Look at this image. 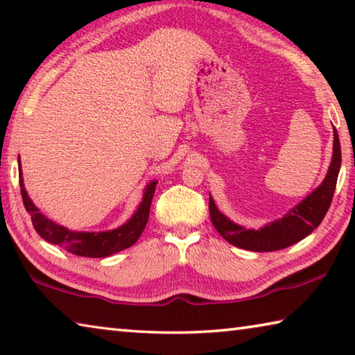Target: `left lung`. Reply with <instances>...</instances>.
Returning <instances> with one entry per match:
<instances>
[{"mask_svg": "<svg viewBox=\"0 0 355 355\" xmlns=\"http://www.w3.org/2000/svg\"><path fill=\"white\" fill-rule=\"evenodd\" d=\"M341 166V147L338 133L334 128V155L324 182L310 196L290 209L282 219L264 225L260 230H248L222 214L209 196V218L219 235L236 248L254 252H272L285 249L309 236L321 224L332 203Z\"/></svg>", "mask_w": 355, "mask_h": 355, "instance_id": "left-lung-1", "label": "left lung"}]
</instances>
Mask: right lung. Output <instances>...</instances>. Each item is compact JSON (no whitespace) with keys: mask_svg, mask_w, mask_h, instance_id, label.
Masks as SVG:
<instances>
[{"mask_svg":"<svg viewBox=\"0 0 355 355\" xmlns=\"http://www.w3.org/2000/svg\"><path fill=\"white\" fill-rule=\"evenodd\" d=\"M19 177H20V191L21 199L25 203L26 211L31 214L33 225L35 232L45 239V241L56 244L59 248H64L67 252L73 255L80 257H91V258H105L117 252L131 248L139 236L142 235L144 228L147 225L148 216H150V205H152V199L155 194V188L158 182L153 180L147 184L146 191H144L142 202L139 207L131 216L128 222L114 230L107 232H73L69 230L62 225L56 224L51 219L39 211V208L34 205L33 200L28 197V192L25 189L21 178V164L19 156Z\"/></svg>","mask_w":355,"mask_h":355,"instance_id":"add662e5","label":"right lung"}]
</instances>
